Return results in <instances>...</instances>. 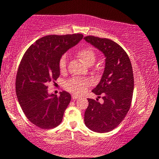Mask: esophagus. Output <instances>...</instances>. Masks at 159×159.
<instances>
[{"label":"esophagus","mask_w":159,"mask_h":159,"mask_svg":"<svg viewBox=\"0 0 159 159\" xmlns=\"http://www.w3.org/2000/svg\"><path fill=\"white\" fill-rule=\"evenodd\" d=\"M72 99H78V96H75V95H72Z\"/></svg>","instance_id":"obj_1"}]
</instances>
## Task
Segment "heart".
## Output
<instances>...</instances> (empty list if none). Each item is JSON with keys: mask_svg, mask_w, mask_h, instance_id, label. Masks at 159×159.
Here are the masks:
<instances>
[{"mask_svg": "<svg viewBox=\"0 0 159 159\" xmlns=\"http://www.w3.org/2000/svg\"><path fill=\"white\" fill-rule=\"evenodd\" d=\"M76 56L87 66H91L96 61V52L93 48L84 47L76 52ZM58 66L61 72H64L66 69V57L62 56L59 61ZM89 80L80 78H72L65 83L66 90L76 95H81L90 87Z\"/></svg>", "mask_w": 159, "mask_h": 159, "instance_id": "b5f03b06", "label": "heart"}]
</instances>
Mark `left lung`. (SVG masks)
Wrapping results in <instances>:
<instances>
[{
  "label": "left lung",
  "mask_w": 159,
  "mask_h": 159,
  "mask_svg": "<svg viewBox=\"0 0 159 159\" xmlns=\"http://www.w3.org/2000/svg\"><path fill=\"white\" fill-rule=\"evenodd\" d=\"M87 43L99 49L105 57V68L98 84L92 90L103 102L87 98L84 123L98 133L111 132L124 120L130 109L134 90L132 63L125 50L112 40L87 36Z\"/></svg>",
  "instance_id": "obj_1"
}]
</instances>
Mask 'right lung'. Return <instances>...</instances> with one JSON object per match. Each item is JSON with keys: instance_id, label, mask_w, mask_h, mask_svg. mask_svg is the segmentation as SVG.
I'll list each match as a JSON object with an SVG mask.
<instances>
[{"instance_id": "add662e5", "label": "right lung", "mask_w": 159, "mask_h": 159, "mask_svg": "<svg viewBox=\"0 0 159 159\" xmlns=\"http://www.w3.org/2000/svg\"><path fill=\"white\" fill-rule=\"evenodd\" d=\"M81 34L48 35L36 40L27 48L18 69L16 93L26 117L42 129L61 124L71 101L66 91L59 96L48 93V84L60 76L61 56L82 39Z\"/></svg>"}]
</instances>
